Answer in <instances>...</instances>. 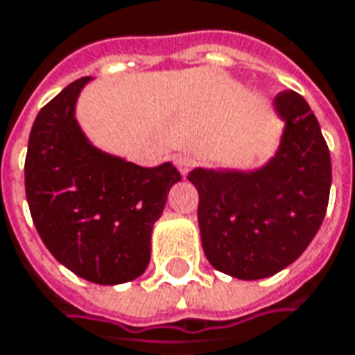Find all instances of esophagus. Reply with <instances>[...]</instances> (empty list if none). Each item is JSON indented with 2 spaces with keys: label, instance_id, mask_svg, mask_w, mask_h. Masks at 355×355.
Instances as JSON below:
<instances>
[{
  "label": "esophagus",
  "instance_id": "1",
  "mask_svg": "<svg viewBox=\"0 0 355 355\" xmlns=\"http://www.w3.org/2000/svg\"><path fill=\"white\" fill-rule=\"evenodd\" d=\"M173 162H175V168H178V170H180V172L185 175V173L189 172V170L193 168V164H195V156H193V154H189V153L178 154Z\"/></svg>",
  "mask_w": 355,
  "mask_h": 355
}]
</instances>
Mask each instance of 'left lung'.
<instances>
[{"instance_id": "8db88e82", "label": "left lung", "mask_w": 355, "mask_h": 355, "mask_svg": "<svg viewBox=\"0 0 355 355\" xmlns=\"http://www.w3.org/2000/svg\"><path fill=\"white\" fill-rule=\"evenodd\" d=\"M284 121L280 145L263 166L195 168L199 228L209 263L239 280L280 272L319 232L331 193V154L309 104L297 92L272 102Z\"/></svg>"}]
</instances>
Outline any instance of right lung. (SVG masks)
I'll return each mask as SVG.
<instances>
[{
	"label": "right lung",
	"instance_id": "right-lung-1",
	"mask_svg": "<svg viewBox=\"0 0 355 355\" xmlns=\"http://www.w3.org/2000/svg\"><path fill=\"white\" fill-rule=\"evenodd\" d=\"M90 80L71 83L36 116L24 189L51 255L89 282L116 286L146 270L154 222L182 175L172 162L143 168L90 143L75 116Z\"/></svg>",
	"mask_w": 355,
	"mask_h": 355
}]
</instances>
